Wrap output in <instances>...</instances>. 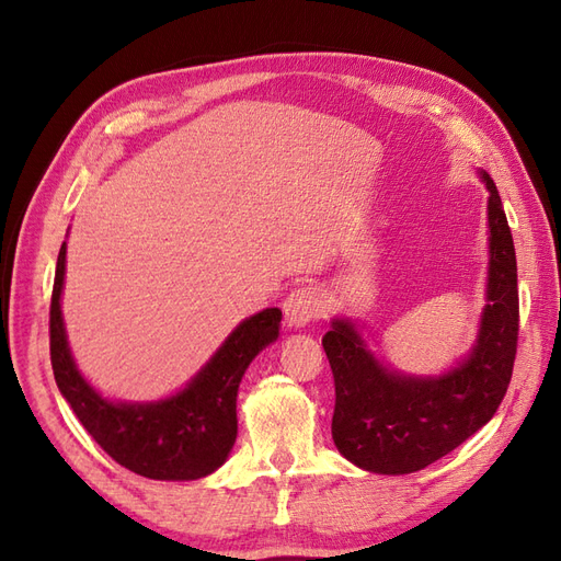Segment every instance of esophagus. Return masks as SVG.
<instances>
[{"label":"esophagus","instance_id":"34e87169","mask_svg":"<svg viewBox=\"0 0 561 561\" xmlns=\"http://www.w3.org/2000/svg\"><path fill=\"white\" fill-rule=\"evenodd\" d=\"M285 320L290 328H307L322 313V299L313 287H297L283 301Z\"/></svg>","mask_w":561,"mask_h":561}]
</instances>
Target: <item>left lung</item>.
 Wrapping results in <instances>:
<instances>
[{"mask_svg":"<svg viewBox=\"0 0 561 561\" xmlns=\"http://www.w3.org/2000/svg\"><path fill=\"white\" fill-rule=\"evenodd\" d=\"M486 184L489 266L480 330L466 358L419 377L383 365L351 318H332L322 348L334 377L332 439L353 466L379 474L423 470L496 414L513 377L519 330L513 233L494 180Z\"/></svg>","mask_w":561,"mask_h":561,"instance_id":"1","label":"left lung"}]
</instances>
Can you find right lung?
I'll list each match as a JSON object with an SVG mask.
<instances>
[{
  "instance_id": "obj_1",
  "label": "right lung",
  "mask_w": 561,
  "mask_h": 561,
  "mask_svg": "<svg viewBox=\"0 0 561 561\" xmlns=\"http://www.w3.org/2000/svg\"><path fill=\"white\" fill-rule=\"evenodd\" d=\"M65 254L67 243L58 252L50 297V365L81 426L118 466L142 478L182 482L215 472L229 458L239 433L236 396L241 379L254 355L278 339L280 309H264L239 322L178 393L151 402L110 400L83 379L67 342L60 311Z\"/></svg>"
}]
</instances>
